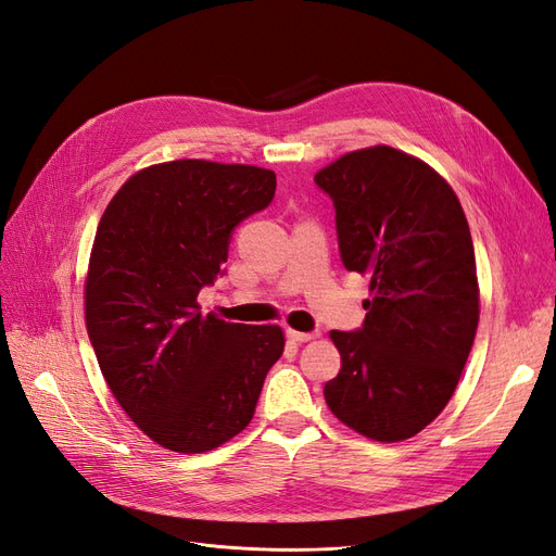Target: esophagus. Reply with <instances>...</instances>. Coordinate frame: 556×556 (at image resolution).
I'll return each instance as SVG.
<instances>
[{
  "mask_svg": "<svg viewBox=\"0 0 556 556\" xmlns=\"http://www.w3.org/2000/svg\"><path fill=\"white\" fill-rule=\"evenodd\" d=\"M317 331H294V329H288V339L294 341V343H308L313 339H317Z\"/></svg>",
  "mask_w": 556,
  "mask_h": 556,
  "instance_id": "obj_1",
  "label": "esophagus"
}]
</instances>
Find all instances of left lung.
I'll use <instances>...</instances> for the list:
<instances>
[{
  "label": "left lung",
  "mask_w": 556,
  "mask_h": 556,
  "mask_svg": "<svg viewBox=\"0 0 556 556\" xmlns=\"http://www.w3.org/2000/svg\"><path fill=\"white\" fill-rule=\"evenodd\" d=\"M315 182L333 199L345 268L371 280L364 327L329 333L341 371L327 406L364 439H413L457 390L480 319L464 208L439 172L392 146L352 150Z\"/></svg>",
  "instance_id": "obj_1"
}]
</instances>
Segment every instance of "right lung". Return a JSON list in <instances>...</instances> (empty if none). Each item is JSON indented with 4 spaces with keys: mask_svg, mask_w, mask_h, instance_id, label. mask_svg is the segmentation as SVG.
I'll list each match as a JSON object with an SVG mask.
<instances>
[{
    "mask_svg": "<svg viewBox=\"0 0 556 556\" xmlns=\"http://www.w3.org/2000/svg\"><path fill=\"white\" fill-rule=\"evenodd\" d=\"M274 192L271 169L174 160L129 176L99 220L83 290L90 343L115 401L166 450L201 454L241 433L282 355L278 325L225 323L197 304L231 229Z\"/></svg>",
    "mask_w": 556,
    "mask_h": 556,
    "instance_id": "obj_1",
    "label": "right lung"
}]
</instances>
